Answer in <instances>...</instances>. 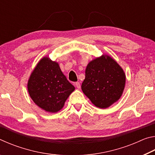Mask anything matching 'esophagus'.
I'll return each mask as SVG.
<instances>
[{
	"label": "esophagus",
	"mask_w": 155,
	"mask_h": 155,
	"mask_svg": "<svg viewBox=\"0 0 155 155\" xmlns=\"http://www.w3.org/2000/svg\"><path fill=\"white\" fill-rule=\"evenodd\" d=\"M75 85L76 87H77L78 89H80L81 88V84L79 82H76L75 83Z\"/></svg>",
	"instance_id": "34e87169"
}]
</instances>
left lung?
Instances as JSON below:
<instances>
[{"label":"left lung","mask_w":155,"mask_h":155,"mask_svg":"<svg viewBox=\"0 0 155 155\" xmlns=\"http://www.w3.org/2000/svg\"><path fill=\"white\" fill-rule=\"evenodd\" d=\"M125 82L122 68L111 57L103 54L87 65L81 89L94 105L106 109L120 99Z\"/></svg>","instance_id":"1"}]
</instances>
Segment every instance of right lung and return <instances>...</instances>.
<instances>
[{
  "mask_svg": "<svg viewBox=\"0 0 155 155\" xmlns=\"http://www.w3.org/2000/svg\"><path fill=\"white\" fill-rule=\"evenodd\" d=\"M27 88L34 103L50 113L60 111L75 90L63 74L58 63L48 57H43L37 64L28 81Z\"/></svg>",
  "mask_w": 155,
  "mask_h": 155,
  "instance_id": "right-lung-1",
  "label": "right lung"
}]
</instances>
